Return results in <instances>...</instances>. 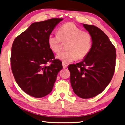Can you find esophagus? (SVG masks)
Masks as SVG:
<instances>
[{
    "label": "esophagus",
    "instance_id": "34e87169",
    "mask_svg": "<svg viewBox=\"0 0 125 125\" xmlns=\"http://www.w3.org/2000/svg\"><path fill=\"white\" fill-rule=\"evenodd\" d=\"M63 68H67V64H66V63H63Z\"/></svg>",
    "mask_w": 125,
    "mask_h": 125
}]
</instances>
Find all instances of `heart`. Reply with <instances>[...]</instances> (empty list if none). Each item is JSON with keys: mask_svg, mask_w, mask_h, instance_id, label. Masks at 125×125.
Wrapping results in <instances>:
<instances>
[{"mask_svg": "<svg viewBox=\"0 0 125 125\" xmlns=\"http://www.w3.org/2000/svg\"><path fill=\"white\" fill-rule=\"evenodd\" d=\"M68 41L66 51L59 53L57 58L63 63H70L87 56L92 47V37L90 33L83 31L74 23H65L59 28L57 34H50L47 43L51 50L54 53L61 51V41Z\"/></svg>", "mask_w": 125, "mask_h": 125, "instance_id": "obj_1", "label": "heart"}]
</instances>
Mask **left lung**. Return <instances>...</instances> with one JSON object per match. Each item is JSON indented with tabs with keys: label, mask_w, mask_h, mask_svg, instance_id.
Masks as SVG:
<instances>
[{
	"label": "left lung",
	"mask_w": 125,
	"mask_h": 125,
	"mask_svg": "<svg viewBox=\"0 0 125 125\" xmlns=\"http://www.w3.org/2000/svg\"><path fill=\"white\" fill-rule=\"evenodd\" d=\"M92 37L90 53L82 62L71 64V86L82 98L96 96L105 89L114 76L116 67V48L105 33L94 25L83 24Z\"/></svg>",
	"instance_id": "1"
}]
</instances>
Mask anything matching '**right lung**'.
Instances as JSON below:
<instances>
[{
  "label": "right lung",
  "instance_id": "obj_1",
  "mask_svg": "<svg viewBox=\"0 0 125 125\" xmlns=\"http://www.w3.org/2000/svg\"><path fill=\"white\" fill-rule=\"evenodd\" d=\"M62 20L55 18L31 24L13 42L11 71L19 87L29 96L41 98L48 94L63 68L47 43L48 35Z\"/></svg>",
  "mask_w": 125,
  "mask_h": 125
}]
</instances>
